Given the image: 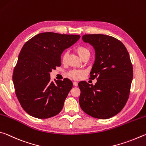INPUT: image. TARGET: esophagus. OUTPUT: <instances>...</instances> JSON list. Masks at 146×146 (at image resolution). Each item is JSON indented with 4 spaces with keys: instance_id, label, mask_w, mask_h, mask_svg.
Returning a JSON list of instances; mask_svg holds the SVG:
<instances>
[{
    "instance_id": "obj_1",
    "label": "esophagus",
    "mask_w": 146,
    "mask_h": 146,
    "mask_svg": "<svg viewBox=\"0 0 146 146\" xmlns=\"http://www.w3.org/2000/svg\"><path fill=\"white\" fill-rule=\"evenodd\" d=\"M73 85H74V86H78V83L76 82V81H74Z\"/></svg>"
}]
</instances>
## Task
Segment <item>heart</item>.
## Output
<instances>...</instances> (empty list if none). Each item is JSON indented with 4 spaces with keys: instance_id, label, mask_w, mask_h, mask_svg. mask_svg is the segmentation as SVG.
<instances>
[{
    "instance_id": "heart-1",
    "label": "heart",
    "mask_w": 146,
    "mask_h": 146,
    "mask_svg": "<svg viewBox=\"0 0 146 146\" xmlns=\"http://www.w3.org/2000/svg\"><path fill=\"white\" fill-rule=\"evenodd\" d=\"M76 50L81 59H83L84 58L86 57V56H90V50L85 46H78L76 48ZM66 58H67V52H65L63 54L62 57H61V61H62L63 63L66 62ZM84 74H85V71L81 70H71L68 72V75L72 78L75 79V80H78Z\"/></svg>"
}]
</instances>
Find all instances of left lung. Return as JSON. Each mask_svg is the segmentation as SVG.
I'll return each mask as SVG.
<instances>
[{
  "label": "left lung",
  "instance_id": "left-lung-1",
  "mask_svg": "<svg viewBox=\"0 0 146 146\" xmlns=\"http://www.w3.org/2000/svg\"><path fill=\"white\" fill-rule=\"evenodd\" d=\"M82 38L95 48L90 79H96L97 83H78L80 105L94 118L109 119L122 110L129 98L133 76L129 53L121 41L111 36L85 35Z\"/></svg>",
  "mask_w": 146,
  "mask_h": 146
}]
</instances>
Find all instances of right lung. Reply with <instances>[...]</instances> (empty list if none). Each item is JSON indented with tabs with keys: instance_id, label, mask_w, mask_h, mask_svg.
<instances>
[{
	"instance_id": "add662e5",
	"label": "right lung",
	"mask_w": 146,
	"mask_h": 146,
	"mask_svg": "<svg viewBox=\"0 0 146 146\" xmlns=\"http://www.w3.org/2000/svg\"><path fill=\"white\" fill-rule=\"evenodd\" d=\"M76 35L40 33L27 41L14 67L15 94L22 108L38 119H48L61 111L73 86L68 78L50 81V72L60 66L61 54L80 39Z\"/></svg>"
}]
</instances>
